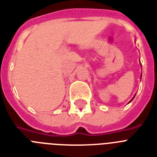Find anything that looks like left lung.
Instances as JSON below:
<instances>
[{
    "label": "left lung",
    "mask_w": 157,
    "mask_h": 157,
    "mask_svg": "<svg viewBox=\"0 0 157 157\" xmlns=\"http://www.w3.org/2000/svg\"><path fill=\"white\" fill-rule=\"evenodd\" d=\"M141 76H142V75H141ZM135 96H136V95H135ZM135 96H134V97H133V98H132V100H131V101H129V102H131V101H132V100H133V99H134V98H135Z\"/></svg>",
    "instance_id": "obj_1"
}]
</instances>
